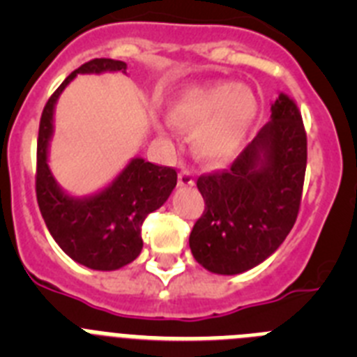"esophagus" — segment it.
Wrapping results in <instances>:
<instances>
[{"label":"esophagus","instance_id":"1","mask_svg":"<svg viewBox=\"0 0 357 357\" xmlns=\"http://www.w3.org/2000/svg\"><path fill=\"white\" fill-rule=\"evenodd\" d=\"M178 185L181 188H191V185H195V175L189 169H182L181 173H178Z\"/></svg>","mask_w":357,"mask_h":357}]
</instances>
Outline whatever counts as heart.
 <instances>
[{
    "instance_id": "obj_1",
    "label": "heart",
    "mask_w": 357,
    "mask_h": 357,
    "mask_svg": "<svg viewBox=\"0 0 357 357\" xmlns=\"http://www.w3.org/2000/svg\"><path fill=\"white\" fill-rule=\"evenodd\" d=\"M259 110L257 94L230 80L193 84L173 94L168 116L175 127L193 130L195 155L206 164H225L239 155ZM157 128L169 127L168 119L153 116Z\"/></svg>"
}]
</instances>
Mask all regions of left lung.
Returning <instances> with one entry per match:
<instances>
[{"mask_svg": "<svg viewBox=\"0 0 357 357\" xmlns=\"http://www.w3.org/2000/svg\"><path fill=\"white\" fill-rule=\"evenodd\" d=\"M307 137L295 102L279 94L270 121L225 172L202 175L206 211L189 236L198 264L238 275L266 261L293 229L301 207Z\"/></svg>", "mask_w": 357, "mask_h": 357, "instance_id": "1", "label": "left lung"}]
</instances>
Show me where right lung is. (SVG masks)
<instances>
[{
    "mask_svg": "<svg viewBox=\"0 0 357 357\" xmlns=\"http://www.w3.org/2000/svg\"><path fill=\"white\" fill-rule=\"evenodd\" d=\"M121 71L127 64L112 59H94L69 75L52 94L40 116L37 139V204L56 245L73 261L100 272L119 270L141 254L144 218L168 200L176 185V172L134 157L114 181L87 197H73L59 185L50 169L53 114L62 91L77 75Z\"/></svg>",
    "mask_w": 357,
    "mask_h": 357,
    "instance_id": "right-lung-1",
    "label": "right lung"
}]
</instances>
